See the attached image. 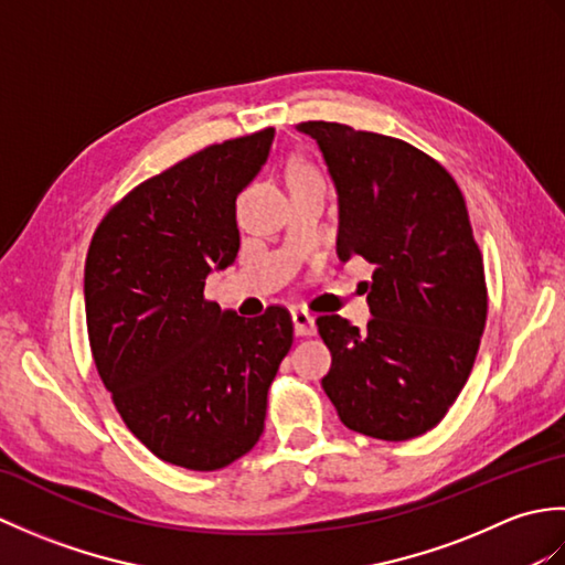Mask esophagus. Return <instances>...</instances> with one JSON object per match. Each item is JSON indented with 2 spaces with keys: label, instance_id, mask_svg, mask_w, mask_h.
<instances>
[{
  "label": "esophagus",
  "instance_id": "1",
  "mask_svg": "<svg viewBox=\"0 0 565 565\" xmlns=\"http://www.w3.org/2000/svg\"><path fill=\"white\" fill-rule=\"evenodd\" d=\"M291 320H294V330H296L298 338H310V334H316V318L310 316L308 310L294 308Z\"/></svg>",
  "mask_w": 565,
  "mask_h": 565
}]
</instances>
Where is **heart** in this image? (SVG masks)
<instances>
[{"label":"heart","mask_w":565,"mask_h":565,"mask_svg":"<svg viewBox=\"0 0 565 565\" xmlns=\"http://www.w3.org/2000/svg\"><path fill=\"white\" fill-rule=\"evenodd\" d=\"M286 177H289V184L291 182H303V179H322L316 167L306 162V160H294L289 164V170H286Z\"/></svg>","instance_id":"b5f03b06"}]
</instances>
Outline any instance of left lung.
Instances as JSON below:
<instances>
[{
  "instance_id": "obj_1",
  "label": "left lung",
  "mask_w": 565,
  "mask_h": 565,
  "mask_svg": "<svg viewBox=\"0 0 565 565\" xmlns=\"http://www.w3.org/2000/svg\"><path fill=\"white\" fill-rule=\"evenodd\" d=\"M340 199L338 255L374 264L364 332L320 316L332 354L322 379L342 423L405 441L441 423L459 398L488 318L483 255L459 184L427 152L344 124L306 121Z\"/></svg>"
}]
</instances>
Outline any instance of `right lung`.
Returning a JSON list of instances; mask_svg holds the SVG:
<instances>
[{"instance_id":"obj_1","label":"right lung","mask_w":565,"mask_h":565,"mask_svg":"<svg viewBox=\"0 0 565 565\" xmlns=\"http://www.w3.org/2000/svg\"><path fill=\"white\" fill-rule=\"evenodd\" d=\"M274 128L189 154L116 201L92 235L84 308L94 364L126 427L164 463L218 471L259 441L291 313L239 318L203 296L239 247L235 199Z\"/></svg>"}]
</instances>
